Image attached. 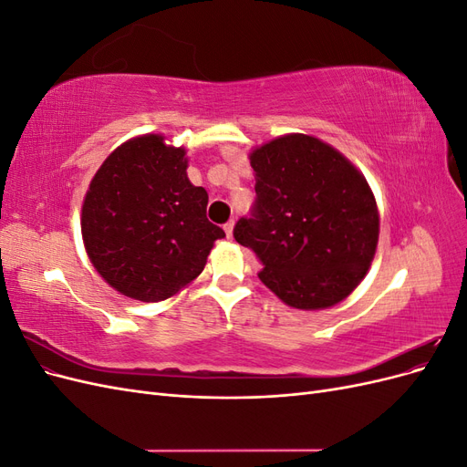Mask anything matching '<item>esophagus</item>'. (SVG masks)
Masks as SVG:
<instances>
[{"label": "esophagus", "mask_w": 467, "mask_h": 467, "mask_svg": "<svg viewBox=\"0 0 467 467\" xmlns=\"http://www.w3.org/2000/svg\"><path fill=\"white\" fill-rule=\"evenodd\" d=\"M234 225H235V222L234 220H230L228 223L223 225V230H225V235H228L230 239H232V235H234Z\"/></svg>", "instance_id": "esophagus-1"}]
</instances>
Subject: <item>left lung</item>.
<instances>
[{"mask_svg": "<svg viewBox=\"0 0 467 467\" xmlns=\"http://www.w3.org/2000/svg\"><path fill=\"white\" fill-rule=\"evenodd\" d=\"M257 199L234 228L255 251L259 278L296 309L345 300L374 259L379 214L364 175L341 151L307 134L253 150Z\"/></svg>", "mask_w": 467, "mask_h": 467, "instance_id": "obj_1", "label": "left lung"}]
</instances>
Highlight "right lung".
<instances>
[{"mask_svg":"<svg viewBox=\"0 0 467 467\" xmlns=\"http://www.w3.org/2000/svg\"><path fill=\"white\" fill-rule=\"evenodd\" d=\"M185 150L144 134L97 169L81 206L89 261L117 292L161 302L202 273L223 230L206 218L208 192L187 177Z\"/></svg>","mask_w":467,"mask_h":467,"instance_id":"right-lung-1","label":"right lung"}]
</instances>
